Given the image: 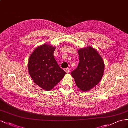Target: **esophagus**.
Here are the masks:
<instances>
[{"label": "esophagus", "mask_w": 128, "mask_h": 128, "mask_svg": "<svg viewBox=\"0 0 128 128\" xmlns=\"http://www.w3.org/2000/svg\"><path fill=\"white\" fill-rule=\"evenodd\" d=\"M64 70H65V72H66V74H68V72H69V68H65V69Z\"/></svg>", "instance_id": "esophagus-1"}]
</instances>
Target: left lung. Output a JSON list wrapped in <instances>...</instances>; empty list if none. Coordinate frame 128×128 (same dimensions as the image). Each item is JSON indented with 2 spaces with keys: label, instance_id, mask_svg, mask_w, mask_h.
<instances>
[{
  "label": "left lung",
  "instance_id": "left-lung-1",
  "mask_svg": "<svg viewBox=\"0 0 128 128\" xmlns=\"http://www.w3.org/2000/svg\"><path fill=\"white\" fill-rule=\"evenodd\" d=\"M80 63L71 72L77 86L84 92L89 91L100 82L103 76L105 64L95 48L91 46L78 50Z\"/></svg>",
  "mask_w": 128,
  "mask_h": 128
}]
</instances>
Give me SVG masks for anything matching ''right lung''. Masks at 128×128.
Masks as SVG:
<instances>
[{"instance_id": "add662e5", "label": "right lung", "mask_w": 128, "mask_h": 128, "mask_svg": "<svg viewBox=\"0 0 128 128\" xmlns=\"http://www.w3.org/2000/svg\"><path fill=\"white\" fill-rule=\"evenodd\" d=\"M55 50V46L47 44L39 46L33 51L28 62L32 80L45 91L51 90L66 74L54 58Z\"/></svg>"}]
</instances>
